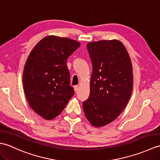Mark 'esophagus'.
Instances as JSON below:
<instances>
[{
	"label": "esophagus",
	"mask_w": 160,
	"mask_h": 160,
	"mask_svg": "<svg viewBox=\"0 0 160 160\" xmlns=\"http://www.w3.org/2000/svg\"><path fill=\"white\" fill-rule=\"evenodd\" d=\"M73 88H74V91H77L78 90V89H79V87H78V85H76V86L73 87Z\"/></svg>",
	"instance_id": "1"
}]
</instances>
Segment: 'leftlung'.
Masks as SVG:
<instances>
[{"label":"left lung","mask_w":160,"mask_h":160,"mask_svg":"<svg viewBox=\"0 0 160 160\" xmlns=\"http://www.w3.org/2000/svg\"><path fill=\"white\" fill-rule=\"evenodd\" d=\"M93 72L90 95L82 102L87 119L96 127L111 123L122 113L132 89V69L125 47L117 40L87 45Z\"/></svg>","instance_id":"left-lung-1"}]
</instances>
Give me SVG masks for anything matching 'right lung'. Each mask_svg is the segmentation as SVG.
<instances>
[{
  "label": "right lung",
  "instance_id": "obj_1",
  "mask_svg": "<svg viewBox=\"0 0 160 160\" xmlns=\"http://www.w3.org/2000/svg\"><path fill=\"white\" fill-rule=\"evenodd\" d=\"M80 46L74 40L49 36L28 58L22 75L24 91L30 107L46 120L57 117L73 96L67 60Z\"/></svg>",
  "mask_w": 160,
  "mask_h": 160
}]
</instances>
